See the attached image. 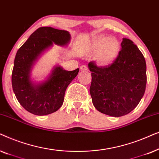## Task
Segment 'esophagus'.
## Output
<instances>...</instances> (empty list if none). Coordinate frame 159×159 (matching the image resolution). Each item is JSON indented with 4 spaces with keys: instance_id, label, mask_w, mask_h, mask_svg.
Segmentation results:
<instances>
[{
    "instance_id": "esophagus-1",
    "label": "esophagus",
    "mask_w": 159,
    "mask_h": 159,
    "mask_svg": "<svg viewBox=\"0 0 159 159\" xmlns=\"http://www.w3.org/2000/svg\"><path fill=\"white\" fill-rule=\"evenodd\" d=\"M80 70L81 71H87L88 70V66H85V65H82V66H80Z\"/></svg>"
}]
</instances>
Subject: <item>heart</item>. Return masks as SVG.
<instances>
[{
  "label": "heart",
  "instance_id": "1",
  "mask_svg": "<svg viewBox=\"0 0 159 159\" xmlns=\"http://www.w3.org/2000/svg\"><path fill=\"white\" fill-rule=\"evenodd\" d=\"M120 48V43L117 39L102 34L93 38L87 46L88 52L95 53L94 61L102 66L111 64L119 56Z\"/></svg>",
  "mask_w": 159,
  "mask_h": 159
}]
</instances>
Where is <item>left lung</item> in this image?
Listing matches in <instances>:
<instances>
[{
    "mask_svg": "<svg viewBox=\"0 0 159 159\" xmlns=\"http://www.w3.org/2000/svg\"><path fill=\"white\" fill-rule=\"evenodd\" d=\"M121 50L114 63L98 67L88 64L92 76L90 93L98 111L119 117L129 114L138 105L146 86V63L136 45L123 38Z\"/></svg>",
    "mask_w": 159,
    "mask_h": 159,
    "instance_id": "left-lung-1",
    "label": "left lung"
}]
</instances>
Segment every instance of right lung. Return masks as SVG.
I'll use <instances>...</instances> for the list:
<instances>
[{
	"label": "right lung",
	"instance_id": "right-lung-1",
	"mask_svg": "<svg viewBox=\"0 0 159 159\" xmlns=\"http://www.w3.org/2000/svg\"><path fill=\"white\" fill-rule=\"evenodd\" d=\"M71 34L66 30L43 27L35 30L17 51L12 71V88L22 107L32 114L44 116L56 112L64 103V94L79 69L66 71L58 64L40 82L32 77L34 65L56 44L67 46Z\"/></svg>",
	"mask_w": 159,
	"mask_h": 159
}]
</instances>
